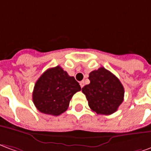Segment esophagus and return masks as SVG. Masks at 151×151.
Returning <instances> with one entry per match:
<instances>
[{
    "label": "esophagus",
    "mask_w": 151,
    "mask_h": 151,
    "mask_svg": "<svg viewBox=\"0 0 151 151\" xmlns=\"http://www.w3.org/2000/svg\"><path fill=\"white\" fill-rule=\"evenodd\" d=\"M80 87H81V88H83V87L84 86V81H80Z\"/></svg>",
    "instance_id": "34e87169"
}]
</instances>
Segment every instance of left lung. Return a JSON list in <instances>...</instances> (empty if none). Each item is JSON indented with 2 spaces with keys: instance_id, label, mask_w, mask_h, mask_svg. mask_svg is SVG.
I'll list each match as a JSON object with an SVG mask.
<instances>
[{
  "instance_id": "obj_1",
  "label": "left lung",
  "mask_w": 151,
  "mask_h": 151,
  "mask_svg": "<svg viewBox=\"0 0 151 151\" xmlns=\"http://www.w3.org/2000/svg\"><path fill=\"white\" fill-rule=\"evenodd\" d=\"M90 83L82 88L88 105L97 114L115 113L124 101V88L118 78L104 68L90 72Z\"/></svg>"
}]
</instances>
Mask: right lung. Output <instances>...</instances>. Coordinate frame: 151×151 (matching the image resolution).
Returning <instances> with one entry per match:
<instances>
[{"instance_id":"add662e5","label":"right lung","mask_w":151,"mask_h":151,"mask_svg":"<svg viewBox=\"0 0 151 151\" xmlns=\"http://www.w3.org/2000/svg\"><path fill=\"white\" fill-rule=\"evenodd\" d=\"M81 90L73 76L59 66L49 68L35 83L33 102L41 113L59 116L68 109L71 97Z\"/></svg>"}]
</instances>
